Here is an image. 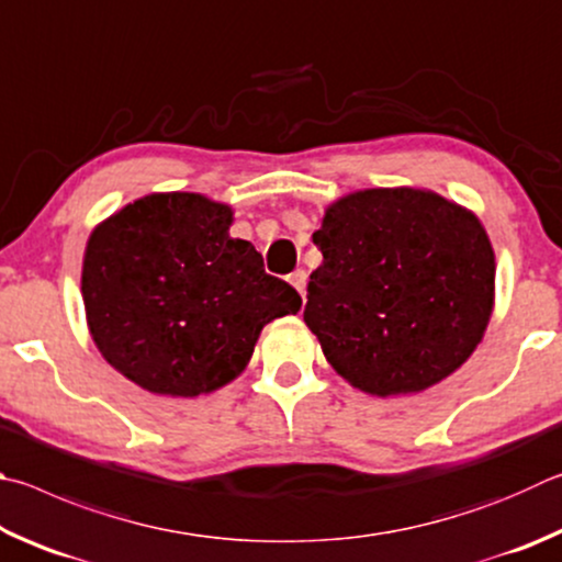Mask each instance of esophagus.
<instances>
[{
  "instance_id": "34e87169",
  "label": "esophagus",
  "mask_w": 562,
  "mask_h": 562,
  "mask_svg": "<svg viewBox=\"0 0 562 562\" xmlns=\"http://www.w3.org/2000/svg\"><path fill=\"white\" fill-rule=\"evenodd\" d=\"M306 281H308V276H306V271H303V269L291 273V286L301 293V299L306 296Z\"/></svg>"
}]
</instances>
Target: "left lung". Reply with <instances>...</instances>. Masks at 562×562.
Wrapping results in <instances>:
<instances>
[{
  "label": "left lung",
  "mask_w": 562,
  "mask_h": 562,
  "mask_svg": "<svg viewBox=\"0 0 562 562\" xmlns=\"http://www.w3.org/2000/svg\"><path fill=\"white\" fill-rule=\"evenodd\" d=\"M303 321L330 368L375 397L447 380L484 338L496 256L479 216L422 187H372L326 206Z\"/></svg>",
  "instance_id": "8db88e82"
}]
</instances>
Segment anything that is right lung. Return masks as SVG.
I'll use <instances>...</instances> for the list:
<instances>
[{
	"mask_svg": "<svg viewBox=\"0 0 562 562\" xmlns=\"http://www.w3.org/2000/svg\"><path fill=\"white\" fill-rule=\"evenodd\" d=\"M234 210L196 192H153L86 241V326L108 366L153 395L196 397L246 370L266 323L301 296L234 239Z\"/></svg>",
	"mask_w": 562,
	"mask_h": 562,
	"instance_id": "right-lung-1",
	"label": "right lung"
}]
</instances>
